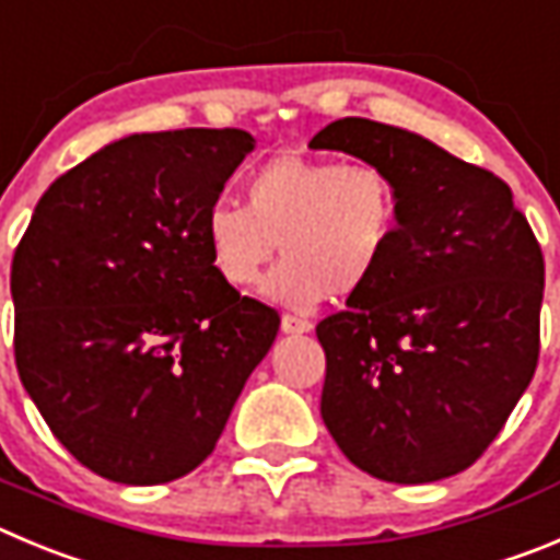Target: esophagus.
Here are the masks:
<instances>
[{
    "mask_svg": "<svg viewBox=\"0 0 560 560\" xmlns=\"http://www.w3.org/2000/svg\"><path fill=\"white\" fill-rule=\"evenodd\" d=\"M281 331L284 334H306L312 331V323L298 315H281Z\"/></svg>",
    "mask_w": 560,
    "mask_h": 560,
    "instance_id": "1",
    "label": "esophagus"
}]
</instances>
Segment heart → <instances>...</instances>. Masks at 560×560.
<instances>
[{
    "label": "heart",
    "mask_w": 560,
    "mask_h": 560,
    "mask_svg": "<svg viewBox=\"0 0 560 560\" xmlns=\"http://www.w3.org/2000/svg\"><path fill=\"white\" fill-rule=\"evenodd\" d=\"M398 187L381 165L279 154L245 179V207L218 201L203 215L215 273L245 290L284 254L262 292L290 306L353 295L384 270L398 240Z\"/></svg>",
    "instance_id": "1"
}]
</instances>
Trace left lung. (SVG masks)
<instances>
[{"instance_id":"8db88e82","label":"left lung","mask_w":560,"mask_h":560,"mask_svg":"<svg viewBox=\"0 0 560 560\" xmlns=\"http://www.w3.org/2000/svg\"><path fill=\"white\" fill-rule=\"evenodd\" d=\"M310 149L381 165L400 198L384 270L317 323L323 422L373 478H451L483 456L536 373L539 240L500 176L409 129L339 118Z\"/></svg>"}]
</instances>
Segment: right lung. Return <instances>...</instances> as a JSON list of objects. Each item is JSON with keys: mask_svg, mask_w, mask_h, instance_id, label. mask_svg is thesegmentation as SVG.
<instances>
[{"mask_svg": "<svg viewBox=\"0 0 560 560\" xmlns=\"http://www.w3.org/2000/svg\"><path fill=\"white\" fill-rule=\"evenodd\" d=\"M254 138L115 140L40 196L10 268L15 368L60 445L115 483L192 472L279 334L215 273L203 215Z\"/></svg>", "mask_w": 560, "mask_h": 560, "instance_id": "1", "label": "right lung"}]
</instances>
